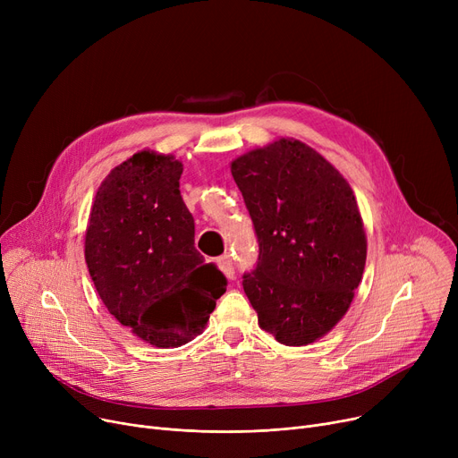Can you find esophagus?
Listing matches in <instances>:
<instances>
[{
	"label": "esophagus",
	"mask_w": 458,
	"mask_h": 458,
	"mask_svg": "<svg viewBox=\"0 0 458 458\" xmlns=\"http://www.w3.org/2000/svg\"><path fill=\"white\" fill-rule=\"evenodd\" d=\"M216 267H219L226 278H233V263H232V258L228 254L221 256L219 259H216Z\"/></svg>",
	"instance_id": "34e87169"
}]
</instances>
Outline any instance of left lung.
<instances>
[{
    "label": "left lung",
    "mask_w": 458,
    "mask_h": 458,
    "mask_svg": "<svg viewBox=\"0 0 458 458\" xmlns=\"http://www.w3.org/2000/svg\"><path fill=\"white\" fill-rule=\"evenodd\" d=\"M259 243L243 290L282 345H310L342 321L362 280L368 239L344 174L308 144L280 137L230 163Z\"/></svg>",
    "instance_id": "left-lung-1"
}]
</instances>
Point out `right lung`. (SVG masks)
Instances as JSON below:
<instances>
[{
	"mask_svg": "<svg viewBox=\"0 0 458 458\" xmlns=\"http://www.w3.org/2000/svg\"><path fill=\"white\" fill-rule=\"evenodd\" d=\"M182 173L173 154H133L96 191L85 232L89 275L109 314L159 349L195 340L226 292L225 275L195 249Z\"/></svg>",
	"mask_w": 458,
	"mask_h": 458,
	"instance_id": "1",
	"label": "right lung"
}]
</instances>
